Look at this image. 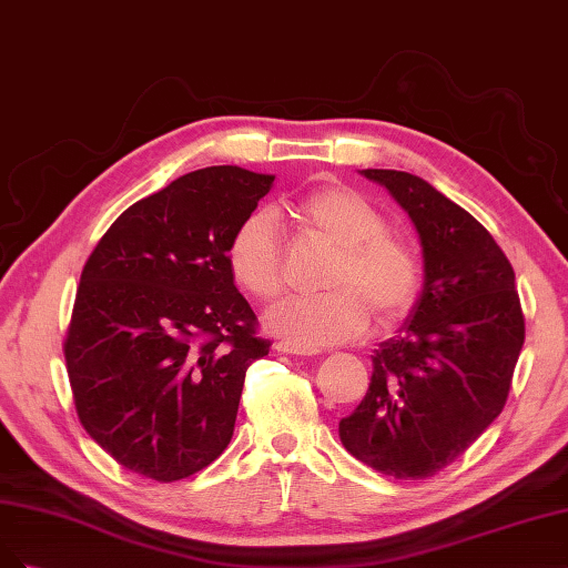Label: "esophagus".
<instances>
[{"label":"esophagus","instance_id":"1","mask_svg":"<svg viewBox=\"0 0 568 568\" xmlns=\"http://www.w3.org/2000/svg\"><path fill=\"white\" fill-rule=\"evenodd\" d=\"M276 349H278V352H283V354H302V356H306V354H314V352L302 349V346H295V344H290V342H278V344H276Z\"/></svg>","mask_w":568,"mask_h":568}]
</instances>
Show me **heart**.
Segmentation results:
<instances>
[{
    "instance_id": "obj_1",
    "label": "heart",
    "mask_w": 568,
    "mask_h": 568,
    "mask_svg": "<svg viewBox=\"0 0 568 568\" xmlns=\"http://www.w3.org/2000/svg\"><path fill=\"white\" fill-rule=\"evenodd\" d=\"M308 235L337 247L316 297H290L266 314V327L302 349L342 344L371 323L404 321L423 290V262L404 237L387 233V219L354 189L323 186L292 207ZM235 283L252 300L273 302L285 290V247L276 219L257 210L231 233L226 247Z\"/></svg>"
}]
</instances>
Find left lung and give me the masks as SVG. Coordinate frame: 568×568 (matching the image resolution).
Segmentation results:
<instances>
[{
	"mask_svg": "<svg viewBox=\"0 0 568 568\" xmlns=\"http://www.w3.org/2000/svg\"><path fill=\"white\" fill-rule=\"evenodd\" d=\"M363 174L410 214L425 290L398 335L375 349L371 387L342 417L339 436L379 474L429 479L503 413L526 337L524 311L509 260L467 210L408 172Z\"/></svg>",
	"mask_w": 568,
	"mask_h": 568,
	"instance_id": "8db88e82",
	"label": "left lung"
}]
</instances>
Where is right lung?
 Listing matches in <instances>:
<instances>
[{
    "label": "right lung",
    "instance_id": "1",
    "mask_svg": "<svg viewBox=\"0 0 568 568\" xmlns=\"http://www.w3.org/2000/svg\"><path fill=\"white\" fill-rule=\"evenodd\" d=\"M273 179L233 164L179 176L124 210L82 268L63 342L82 427L160 484L214 463L245 373L268 354L226 247Z\"/></svg>",
    "mask_w": 568,
    "mask_h": 568
}]
</instances>
